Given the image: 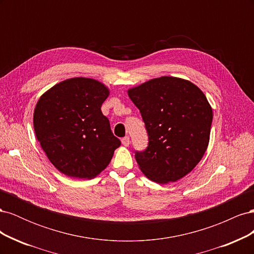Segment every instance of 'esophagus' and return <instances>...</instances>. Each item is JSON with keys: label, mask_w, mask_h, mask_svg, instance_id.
<instances>
[{"label": "esophagus", "mask_w": 254, "mask_h": 254, "mask_svg": "<svg viewBox=\"0 0 254 254\" xmlns=\"http://www.w3.org/2000/svg\"><path fill=\"white\" fill-rule=\"evenodd\" d=\"M122 144L124 145V146H126V147H127V146H129V144H130L129 136H124V137H123V139H122Z\"/></svg>", "instance_id": "obj_1"}]
</instances>
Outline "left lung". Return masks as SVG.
Wrapping results in <instances>:
<instances>
[{
  "label": "left lung",
  "mask_w": 254,
  "mask_h": 254,
  "mask_svg": "<svg viewBox=\"0 0 254 254\" xmlns=\"http://www.w3.org/2000/svg\"><path fill=\"white\" fill-rule=\"evenodd\" d=\"M140 110L148 146L135 151L141 171L160 184L183 178L207 148L213 120L203 92L189 80L163 76L128 90Z\"/></svg>",
  "instance_id": "8db88e82"
}]
</instances>
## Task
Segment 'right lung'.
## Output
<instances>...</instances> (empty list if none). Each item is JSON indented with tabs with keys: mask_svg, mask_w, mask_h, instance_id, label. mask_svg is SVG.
Wrapping results in <instances>:
<instances>
[{
	"mask_svg": "<svg viewBox=\"0 0 254 254\" xmlns=\"http://www.w3.org/2000/svg\"><path fill=\"white\" fill-rule=\"evenodd\" d=\"M108 95L102 82L76 77L55 84L39 98L34 111L36 136L59 172L92 179L110 163L121 141L101 110Z\"/></svg>",
	"mask_w": 254,
	"mask_h": 254,
	"instance_id": "right-lung-1",
	"label": "right lung"
}]
</instances>
